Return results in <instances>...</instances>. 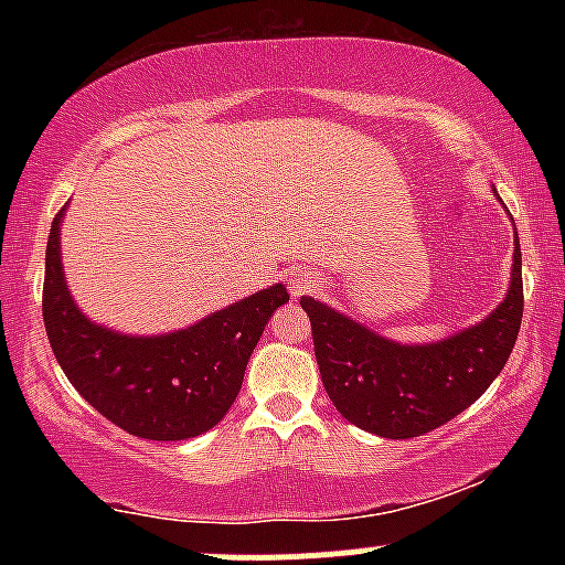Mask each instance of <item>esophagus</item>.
<instances>
[{"label":"esophagus","mask_w":565,"mask_h":565,"mask_svg":"<svg viewBox=\"0 0 565 565\" xmlns=\"http://www.w3.org/2000/svg\"><path fill=\"white\" fill-rule=\"evenodd\" d=\"M319 289V276L310 274V270L305 268H297L289 274V291L291 297H302V295H310V291Z\"/></svg>","instance_id":"esophagus-1"}]
</instances>
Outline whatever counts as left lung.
I'll return each mask as SVG.
<instances>
[{"label": "left lung", "mask_w": 565, "mask_h": 565, "mask_svg": "<svg viewBox=\"0 0 565 565\" xmlns=\"http://www.w3.org/2000/svg\"><path fill=\"white\" fill-rule=\"evenodd\" d=\"M300 305L337 412L374 436L417 438L476 404L508 364L523 319L518 233L510 289L499 308L430 345H398L313 297H302Z\"/></svg>", "instance_id": "8db88e82"}]
</instances>
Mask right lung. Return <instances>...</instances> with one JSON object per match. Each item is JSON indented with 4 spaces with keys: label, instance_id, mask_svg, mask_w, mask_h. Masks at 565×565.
Here are the masks:
<instances>
[{
    "label": "right lung",
    "instance_id": "1",
    "mask_svg": "<svg viewBox=\"0 0 565 565\" xmlns=\"http://www.w3.org/2000/svg\"><path fill=\"white\" fill-rule=\"evenodd\" d=\"M63 206L50 225L44 255L42 316L50 345L71 385L108 423L148 440L201 436L225 417L252 350L278 305L276 284L159 337H129L97 327L76 308L61 263Z\"/></svg>",
    "mask_w": 565,
    "mask_h": 565
}]
</instances>
